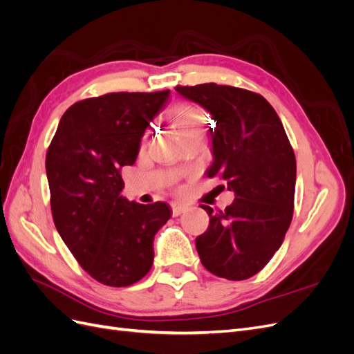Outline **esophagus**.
Listing matches in <instances>:
<instances>
[{
	"mask_svg": "<svg viewBox=\"0 0 354 354\" xmlns=\"http://www.w3.org/2000/svg\"><path fill=\"white\" fill-rule=\"evenodd\" d=\"M171 209H173V216L177 217V216H180V214H183L187 209V207L183 205V203L173 202V203H171Z\"/></svg>",
	"mask_w": 354,
	"mask_h": 354,
	"instance_id": "obj_1",
	"label": "esophagus"
}]
</instances>
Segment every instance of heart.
Returning a JSON list of instances; mask_svg holds the SVG:
<instances>
[{
  "label": "heart",
  "mask_w": 354,
  "mask_h": 354,
  "mask_svg": "<svg viewBox=\"0 0 354 354\" xmlns=\"http://www.w3.org/2000/svg\"><path fill=\"white\" fill-rule=\"evenodd\" d=\"M173 121L177 125L180 134L203 131L207 124V115L195 104L181 103L173 109Z\"/></svg>",
  "instance_id": "1"
}]
</instances>
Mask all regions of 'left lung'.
Listing matches in <instances>:
<instances>
[{"label":"left lung","mask_w":354,"mask_h":354,"mask_svg":"<svg viewBox=\"0 0 354 354\" xmlns=\"http://www.w3.org/2000/svg\"><path fill=\"white\" fill-rule=\"evenodd\" d=\"M185 99L212 116L214 160L208 177L220 176L234 192L224 211L208 212L209 226L196 238L203 267L229 281L259 273L281 248L291 224L297 162L272 104L261 94L214 82L177 85Z\"/></svg>","instance_id":"8db88e82"}]
</instances>
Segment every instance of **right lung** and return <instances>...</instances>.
Masks as SVG:
<instances>
[{
    "mask_svg": "<svg viewBox=\"0 0 354 354\" xmlns=\"http://www.w3.org/2000/svg\"><path fill=\"white\" fill-rule=\"evenodd\" d=\"M169 90L109 93L63 113L46 156L51 214L69 251L93 279L130 286L151 270L153 238L169 220L165 202L143 205L121 192L149 122Z\"/></svg>",
    "mask_w": 354,
    "mask_h": 354,
    "instance_id": "add662e5",
    "label": "right lung"
}]
</instances>
